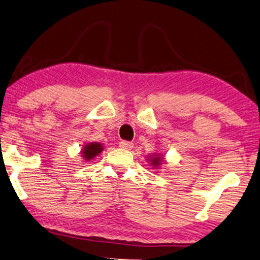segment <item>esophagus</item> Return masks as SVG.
<instances>
[{
	"instance_id": "esophagus-1",
	"label": "esophagus",
	"mask_w": 260,
	"mask_h": 260,
	"mask_svg": "<svg viewBox=\"0 0 260 260\" xmlns=\"http://www.w3.org/2000/svg\"><path fill=\"white\" fill-rule=\"evenodd\" d=\"M120 147L123 148V150H131L134 147V144L130 142H125V140H122L120 143Z\"/></svg>"
}]
</instances>
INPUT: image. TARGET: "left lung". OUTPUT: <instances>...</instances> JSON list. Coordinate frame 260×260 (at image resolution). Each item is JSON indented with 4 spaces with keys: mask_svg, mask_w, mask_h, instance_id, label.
<instances>
[{
    "mask_svg": "<svg viewBox=\"0 0 260 260\" xmlns=\"http://www.w3.org/2000/svg\"><path fill=\"white\" fill-rule=\"evenodd\" d=\"M146 160L154 169H160V167H162V165L166 164L165 156L161 155L160 153H153L151 155H147Z\"/></svg>",
    "mask_w": 260,
    "mask_h": 260,
    "instance_id": "obj_1",
    "label": "left lung"
}]
</instances>
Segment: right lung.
<instances>
[{"instance_id": "obj_1", "label": "right lung", "mask_w": 260, "mask_h": 260, "mask_svg": "<svg viewBox=\"0 0 260 260\" xmlns=\"http://www.w3.org/2000/svg\"><path fill=\"white\" fill-rule=\"evenodd\" d=\"M102 151H104V146H102L101 143L91 142L84 145L82 151H80V154H82L83 160L88 162V161L93 160L95 156L99 155Z\"/></svg>"}]
</instances>
